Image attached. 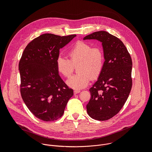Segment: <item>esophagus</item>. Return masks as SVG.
<instances>
[{
	"instance_id": "1",
	"label": "esophagus",
	"mask_w": 152,
	"mask_h": 152,
	"mask_svg": "<svg viewBox=\"0 0 152 152\" xmlns=\"http://www.w3.org/2000/svg\"><path fill=\"white\" fill-rule=\"evenodd\" d=\"M80 92V90H75L74 91V94H77Z\"/></svg>"
}]
</instances>
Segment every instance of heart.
Wrapping results in <instances>:
<instances>
[{
	"mask_svg": "<svg viewBox=\"0 0 152 152\" xmlns=\"http://www.w3.org/2000/svg\"><path fill=\"white\" fill-rule=\"evenodd\" d=\"M70 60L59 56L56 59V69L66 77H70L77 67L78 75L70 77L66 82L73 89H82L87 86L91 80L97 79L100 75L104 64V56L100 47H92L85 41H78L69 50Z\"/></svg>",
	"mask_w": 152,
	"mask_h": 152,
	"instance_id": "heart-1",
	"label": "heart"
}]
</instances>
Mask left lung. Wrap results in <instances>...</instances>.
I'll return each instance as SVG.
<instances>
[{
	"mask_svg": "<svg viewBox=\"0 0 152 152\" xmlns=\"http://www.w3.org/2000/svg\"><path fill=\"white\" fill-rule=\"evenodd\" d=\"M85 39L100 41L104 58L102 71L90 89L91 99L86 110L93 119L109 120L121 110L131 92L132 59L123 42L107 32H95Z\"/></svg>",
	"mask_w": 152,
	"mask_h": 152,
	"instance_id": "1",
	"label": "left lung"
}]
</instances>
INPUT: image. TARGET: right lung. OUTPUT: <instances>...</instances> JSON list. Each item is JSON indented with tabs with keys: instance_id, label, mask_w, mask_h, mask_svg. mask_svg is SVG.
Masks as SVG:
<instances>
[{
	"instance_id": "right-lung-1",
	"label": "right lung",
	"mask_w": 152,
	"mask_h": 152,
	"mask_svg": "<svg viewBox=\"0 0 152 152\" xmlns=\"http://www.w3.org/2000/svg\"><path fill=\"white\" fill-rule=\"evenodd\" d=\"M76 36L41 35L27 45L20 60L21 97L29 111L42 121L61 117L73 96V90L59 75L56 59L59 49Z\"/></svg>"
}]
</instances>
